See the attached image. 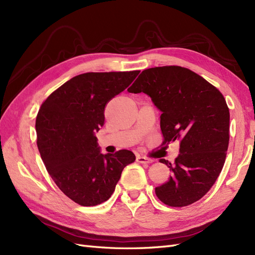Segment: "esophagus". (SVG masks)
Returning a JSON list of instances; mask_svg holds the SVG:
<instances>
[{"label": "esophagus", "mask_w": 255, "mask_h": 255, "mask_svg": "<svg viewBox=\"0 0 255 255\" xmlns=\"http://www.w3.org/2000/svg\"><path fill=\"white\" fill-rule=\"evenodd\" d=\"M136 160L140 164H151V163H153L152 159H149V158H146L144 156H137Z\"/></svg>", "instance_id": "34e87169"}]
</instances>
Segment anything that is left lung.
<instances>
[{
	"label": "left lung",
	"mask_w": 255,
	"mask_h": 255,
	"mask_svg": "<svg viewBox=\"0 0 255 255\" xmlns=\"http://www.w3.org/2000/svg\"><path fill=\"white\" fill-rule=\"evenodd\" d=\"M128 91L148 95L160 111L164 143L180 142L173 164L159 160L172 175L155 188L157 198L174 207L198 201L212 188L226 160L230 112L221 92L179 66L146 69Z\"/></svg>",
	"instance_id": "left-lung-1"
}]
</instances>
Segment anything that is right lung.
<instances>
[{
	"mask_svg": "<svg viewBox=\"0 0 255 255\" xmlns=\"http://www.w3.org/2000/svg\"><path fill=\"white\" fill-rule=\"evenodd\" d=\"M139 71L88 72L76 75L42 103L36 118L37 145L45 168L64 194L82 206L107 201L132 151L103 154L96 132L104 109L128 88Z\"/></svg>",
	"mask_w": 255,
	"mask_h": 255,
	"instance_id": "add662e5",
	"label": "right lung"
}]
</instances>
